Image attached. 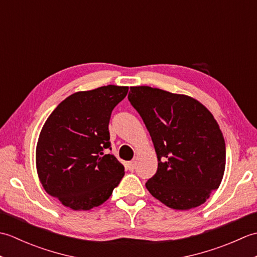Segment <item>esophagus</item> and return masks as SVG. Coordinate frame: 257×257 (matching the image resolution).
<instances>
[{
  "label": "esophagus",
  "mask_w": 257,
  "mask_h": 257,
  "mask_svg": "<svg viewBox=\"0 0 257 257\" xmlns=\"http://www.w3.org/2000/svg\"><path fill=\"white\" fill-rule=\"evenodd\" d=\"M128 169H129L130 171H134L135 169H136V161H130L128 163Z\"/></svg>",
  "instance_id": "esophagus-1"
}]
</instances>
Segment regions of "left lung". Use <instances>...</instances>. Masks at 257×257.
<instances>
[{
    "label": "left lung",
    "instance_id": "obj_1",
    "mask_svg": "<svg viewBox=\"0 0 257 257\" xmlns=\"http://www.w3.org/2000/svg\"><path fill=\"white\" fill-rule=\"evenodd\" d=\"M130 91L128 99L143 118L158 158L147 189L171 209L203 204L225 170V141L213 114L189 96L149 86Z\"/></svg>",
    "mask_w": 257,
    "mask_h": 257
}]
</instances>
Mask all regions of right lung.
<instances>
[{
	"mask_svg": "<svg viewBox=\"0 0 257 257\" xmlns=\"http://www.w3.org/2000/svg\"><path fill=\"white\" fill-rule=\"evenodd\" d=\"M128 87L108 85L70 95L47 118L36 147L46 192L73 210L102 204L124 176L111 150L109 121Z\"/></svg>",
	"mask_w": 257,
	"mask_h": 257,
	"instance_id": "add662e5",
	"label": "right lung"
}]
</instances>
